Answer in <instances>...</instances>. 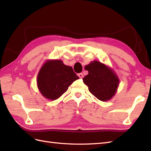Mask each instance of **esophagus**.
Returning a JSON list of instances; mask_svg holds the SVG:
<instances>
[{"label":"esophagus","mask_w":151,"mask_h":151,"mask_svg":"<svg viewBox=\"0 0 151 151\" xmlns=\"http://www.w3.org/2000/svg\"><path fill=\"white\" fill-rule=\"evenodd\" d=\"M78 76H79L80 78H82L83 77H84V75H83L82 73H79V74H78Z\"/></svg>","instance_id":"34e87169"}]
</instances>
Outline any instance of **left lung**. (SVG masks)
I'll list each match as a JSON object with an SVG mask.
<instances>
[{"mask_svg":"<svg viewBox=\"0 0 151 151\" xmlns=\"http://www.w3.org/2000/svg\"><path fill=\"white\" fill-rule=\"evenodd\" d=\"M88 75L83 82L88 86L89 91L101 101H108L115 95L119 84L116 73L110 67L94 60L85 66Z\"/></svg>","mask_w":151,"mask_h":151,"instance_id":"8db88e82","label":"left lung"}]
</instances>
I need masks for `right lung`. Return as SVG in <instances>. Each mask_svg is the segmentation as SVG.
<instances>
[{"mask_svg":"<svg viewBox=\"0 0 151 151\" xmlns=\"http://www.w3.org/2000/svg\"><path fill=\"white\" fill-rule=\"evenodd\" d=\"M78 78L72 67L65 65L61 60H47L38 73L37 85L45 98L54 101Z\"/></svg>","mask_w":151,"mask_h":151,"instance_id":"right-lung-1","label":"right lung"}]
</instances>
